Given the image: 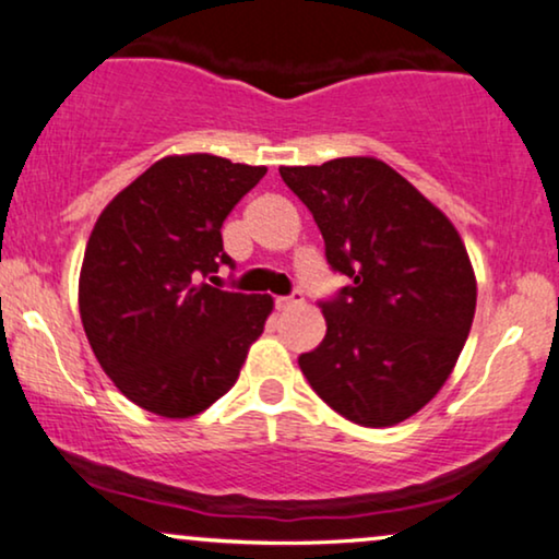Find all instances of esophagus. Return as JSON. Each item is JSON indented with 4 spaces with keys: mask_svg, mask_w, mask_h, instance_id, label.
I'll return each mask as SVG.
<instances>
[{
    "mask_svg": "<svg viewBox=\"0 0 559 559\" xmlns=\"http://www.w3.org/2000/svg\"><path fill=\"white\" fill-rule=\"evenodd\" d=\"M300 302H302V295L300 293H293V295L277 297V300H274V306H277L280 310H289V308L300 306Z\"/></svg>",
    "mask_w": 559,
    "mask_h": 559,
    "instance_id": "1",
    "label": "esophagus"
}]
</instances>
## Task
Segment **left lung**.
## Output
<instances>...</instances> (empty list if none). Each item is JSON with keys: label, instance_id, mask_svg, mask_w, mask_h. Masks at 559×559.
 Segmentation results:
<instances>
[{"label": "left lung", "instance_id": "left-lung-1", "mask_svg": "<svg viewBox=\"0 0 559 559\" xmlns=\"http://www.w3.org/2000/svg\"><path fill=\"white\" fill-rule=\"evenodd\" d=\"M352 282L321 300L325 338L297 365L344 418L382 429L418 413L452 374L477 285L452 221L385 162L280 166Z\"/></svg>", "mask_w": 559, "mask_h": 559}]
</instances>
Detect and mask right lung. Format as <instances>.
<instances>
[{"mask_svg": "<svg viewBox=\"0 0 559 559\" xmlns=\"http://www.w3.org/2000/svg\"><path fill=\"white\" fill-rule=\"evenodd\" d=\"M266 166L166 156L94 223L79 274L90 346L128 401L164 418L210 408L238 380L272 313L270 295L207 285L234 259L223 221Z\"/></svg>", "mask_w": 559, "mask_h": 559, "instance_id": "obj_1", "label": "right lung"}]
</instances>
